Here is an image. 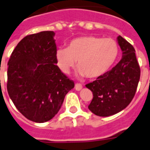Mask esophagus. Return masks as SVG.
Listing matches in <instances>:
<instances>
[{
    "mask_svg": "<svg viewBox=\"0 0 150 150\" xmlns=\"http://www.w3.org/2000/svg\"><path fill=\"white\" fill-rule=\"evenodd\" d=\"M75 88L76 91H81V90L82 89V85H81V84H76L75 86Z\"/></svg>",
    "mask_w": 150,
    "mask_h": 150,
    "instance_id": "34e87169",
    "label": "esophagus"
}]
</instances>
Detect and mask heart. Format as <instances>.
<instances>
[{"label": "heart", "mask_w": 150, "mask_h": 150, "mask_svg": "<svg viewBox=\"0 0 150 150\" xmlns=\"http://www.w3.org/2000/svg\"><path fill=\"white\" fill-rule=\"evenodd\" d=\"M118 54V45L112 39L83 36L72 40L67 48H59L56 59L63 73H69L77 62L79 76L95 79L109 71Z\"/></svg>", "instance_id": "b5f03b06"}]
</instances>
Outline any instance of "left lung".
Masks as SVG:
<instances>
[{
	"instance_id": "left-lung-1",
	"label": "left lung",
	"mask_w": 150,
	"mask_h": 150,
	"mask_svg": "<svg viewBox=\"0 0 150 150\" xmlns=\"http://www.w3.org/2000/svg\"><path fill=\"white\" fill-rule=\"evenodd\" d=\"M117 41L122 51L121 60L105 75L85 85L93 96L88 109L98 116H110L125 109L134 97L140 80L134 48L122 36Z\"/></svg>"
}]
</instances>
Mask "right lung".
I'll use <instances>...</instances> for the list:
<instances>
[{
	"label": "right lung",
	"instance_id": "1",
	"mask_svg": "<svg viewBox=\"0 0 150 150\" xmlns=\"http://www.w3.org/2000/svg\"><path fill=\"white\" fill-rule=\"evenodd\" d=\"M55 33L44 31L21 40L8 61V94L28 120L47 122L60 109L73 81L57 66Z\"/></svg>",
	"mask_w": 150,
	"mask_h": 150
}]
</instances>
